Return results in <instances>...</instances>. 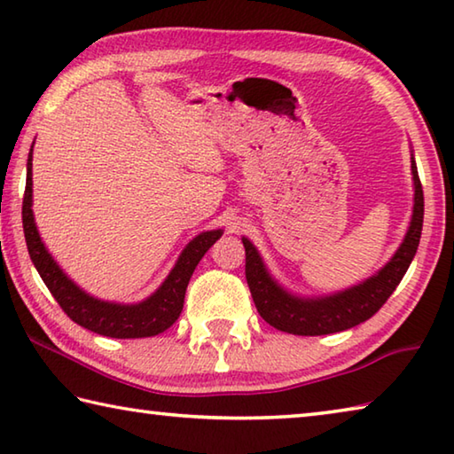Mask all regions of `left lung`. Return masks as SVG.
Listing matches in <instances>:
<instances>
[{
  "label": "left lung",
  "mask_w": 454,
  "mask_h": 454,
  "mask_svg": "<svg viewBox=\"0 0 454 454\" xmlns=\"http://www.w3.org/2000/svg\"><path fill=\"white\" fill-rule=\"evenodd\" d=\"M411 170L414 181V205L411 225L406 229L403 243L390 257V262H386L374 276L341 292L311 297L289 292L271 276L255 245L247 237H241L245 247V278H247L259 316L267 324L295 336H325V333L344 332L366 322L384 306L403 281L420 243L425 197H422L414 154H411Z\"/></svg>",
  "instance_id": "left-lung-1"
}]
</instances>
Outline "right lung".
Returning <instances> with one entry per match:
<instances>
[{
    "mask_svg": "<svg viewBox=\"0 0 454 454\" xmlns=\"http://www.w3.org/2000/svg\"><path fill=\"white\" fill-rule=\"evenodd\" d=\"M32 151L27 154V175H26V192L24 205H21V223H24L26 245L32 257V263L38 270L43 284L50 289V294L56 297L72 322H76L82 328L100 333L108 338H151L157 333L168 330L183 311L184 292H187L189 279L195 271L203 255L209 251L211 245L223 235V229L199 233L195 239L187 243L183 254L178 255L176 263L167 279L162 281L159 289L151 294L143 301L137 303H118L98 300V297L84 292L80 286L66 276L50 251L43 245L38 233L32 211Z\"/></svg>",
    "mask_w": 454,
    "mask_h": 454,
    "instance_id": "obj_1",
    "label": "right lung"
}]
</instances>
